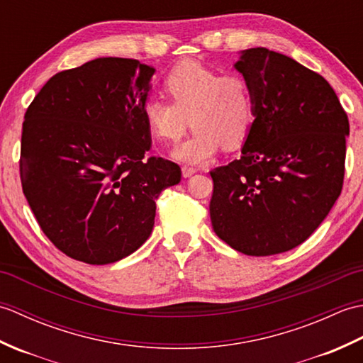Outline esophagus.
Listing matches in <instances>:
<instances>
[{
  "label": "esophagus",
  "instance_id": "1",
  "mask_svg": "<svg viewBox=\"0 0 363 363\" xmlns=\"http://www.w3.org/2000/svg\"><path fill=\"white\" fill-rule=\"evenodd\" d=\"M195 173H196V168L189 167V165H184V167H182V174H184V177H190L191 174H195Z\"/></svg>",
  "mask_w": 363,
  "mask_h": 363
}]
</instances>
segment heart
<instances>
[{
  "instance_id": "heart-1",
  "label": "heart",
  "mask_w": 363,
  "mask_h": 363,
  "mask_svg": "<svg viewBox=\"0 0 363 363\" xmlns=\"http://www.w3.org/2000/svg\"><path fill=\"white\" fill-rule=\"evenodd\" d=\"M164 89L172 103L162 98L146 99L143 118L150 133L167 143L181 140L189 126L195 129L189 140L174 150L176 159L201 164L220 146L233 151L248 138L256 118V101L245 76L221 74L201 64L184 62L169 72Z\"/></svg>"
}]
</instances>
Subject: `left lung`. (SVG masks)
I'll return each instance as SVG.
<instances>
[{"mask_svg":"<svg viewBox=\"0 0 363 363\" xmlns=\"http://www.w3.org/2000/svg\"><path fill=\"white\" fill-rule=\"evenodd\" d=\"M256 118L240 159L211 172L212 228L246 256L307 240L340 196L348 115L321 74L267 48L243 51Z\"/></svg>","mask_w":363,"mask_h":363,"instance_id":"left-lung-1","label":"left lung"}]
</instances>
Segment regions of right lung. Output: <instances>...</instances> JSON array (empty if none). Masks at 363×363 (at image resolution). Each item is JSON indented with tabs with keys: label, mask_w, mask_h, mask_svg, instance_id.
<instances>
[{
	"label": "right lung",
	"mask_w": 363,
	"mask_h": 363,
	"mask_svg": "<svg viewBox=\"0 0 363 363\" xmlns=\"http://www.w3.org/2000/svg\"><path fill=\"white\" fill-rule=\"evenodd\" d=\"M154 68L99 57L59 72L25 113L20 179L50 242L68 257L106 265L150 237L160 191L181 167L151 156L143 118Z\"/></svg>",
	"instance_id": "add662e5"
}]
</instances>
